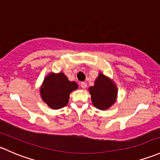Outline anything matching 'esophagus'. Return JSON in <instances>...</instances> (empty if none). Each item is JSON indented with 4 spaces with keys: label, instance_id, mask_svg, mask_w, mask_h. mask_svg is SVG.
<instances>
[{
    "label": "esophagus",
    "instance_id": "obj_1",
    "mask_svg": "<svg viewBox=\"0 0 160 160\" xmlns=\"http://www.w3.org/2000/svg\"><path fill=\"white\" fill-rule=\"evenodd\" d=\"M80 87L83 89H85L86 87H87V83H85V82H81V83H80Z\"/></svg>",
    "mask_w": 160,
    "mask_h": 160
}]
</instances>
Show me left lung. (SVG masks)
I'll return each instance as SVG.
<instances>
[{"label": "left lung", "mask_w": 160, "mask_h": 160, "mask_svg": "<svg viewBox=\"0 0 160 160\" xmlns=\"http://www.w3.org/2000/svg\"><path fill=\"white\" fill-rule=\"evenodd\" d=\"M89 91L93 106L99 110H107L117 100V86L102 73H99L94 86L89 88Z\"/></svg>", "instance_id": "left-lung-1"}]
</instances>
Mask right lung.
<instances>
[{"mask_svg":"<svg viewBox=\"0 0 160 160\" xmlns=\"http://www.w3.org/2000/svg\"><path fill=\"white\" fill-rule=\"evenodd\" d=\"M77 88V83L70 81L63 73H50L43 80L40 93L48 107L58 110L67 105L70 93Z\"/></svg>","mask_w":160,"mask_h":160,"instance_id":"1","label":"right lung"}]
</instances>
